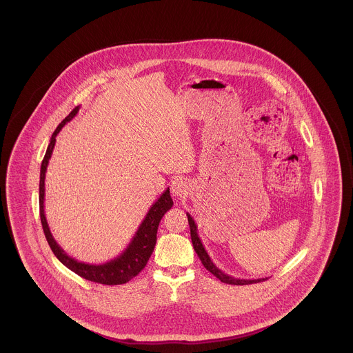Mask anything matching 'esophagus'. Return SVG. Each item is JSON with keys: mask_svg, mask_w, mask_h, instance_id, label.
<instances>
[{"mask_svg": "<svg viewBox=\"0 0 353 353\" xmlns=\"http://www.w3.org/2000/svg\"><path fill=\"white\" fill-rule=\"evenodd\" d=\"M170 190L173 193V196H177V197H185L188 194V185L184 179L181 177H176L172 184H170Z\"/></svg>", "mask_w": 353, "mask_h": 353, "instance_id": "obj_1", "label": "esophagus"}]
</instances>
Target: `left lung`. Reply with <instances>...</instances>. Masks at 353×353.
<instances>
[{
    "label": "left lung",
    "mask_w": 353,
    "mask_h": 353,
    "mask_svg": "<svg viewBox=\"0 0 353 353\" xmlns=\"http://www.w3.org/2000/svg\"><path fill=\"white\" fill-rule=\"evenodd\" d=\"M186 216H188V222H189V228H190V238H192V243H193L194 252H197L199 258L201 259L203 268L208 270V271H210L214 276H217L221 282L228 283V285H243L263 282V281L268 279V278H259V279H239V278L230 276V275L225 274L223 271H221V270L212 262L209 254L205 250V248H203V245H202L201 239H200L199 233H197V225H196L194 219L190 217L189 213H186Z\"/></svg>",
    "instance_id": "left-lung-1"
}]
</instances>
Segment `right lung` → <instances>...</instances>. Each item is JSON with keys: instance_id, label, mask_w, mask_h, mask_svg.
Masks as SVG:
<instances>
[{"instance_id": "add662e5", "label": "right lung", "mask_w": 353, "mask_h": 353, "mask_svg": "<svg viewBox=\"0 0 353 353\" xmlns=\"http://www.w3.org/2000/svg\"><path fill=\"white\" fill-rule=\"evenodd\" d=\"M79 111V105L75 107L66 118L62 120V123L57 127L54 134H51L50 144L46 150L45 157L41 164V176H39V216L43 228V233L48 239V243L50 246L51 252L54 255L68 268L74 271L79 276H82L87 281L101 283V285H123L131 281L141 270L145 268L148 259L151 258L152 252L156 245V234L159 223L163 219V216L173 206V201L169 193V188L160 196V199L154 202L148 210L145 219L140 223L136 234H134L131 243L127 246V249L119 255L118 258L103 263V265H88L84 262H78L77 259L68 256L63 249L57 243L54 236L51 234L50 228L48 225V221L45 217V176L49 165L51 153L54 150L57 134L63 128V125L74 118Z\"/></svg>"}]
</instances>
